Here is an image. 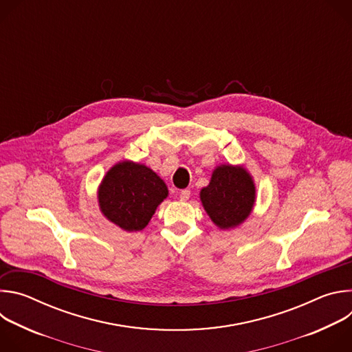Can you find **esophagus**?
<instances>
[{"label": "esophagus", "mask_w": 352, "mask_h": 352, "mask_svg": "<svg viewBox=\"0 0 352 352\" xmlns=\"http://www.w3.org/2000/svg\"><path fill=\"white\" fill-rule=\"evenodd\" d=\"M189 196H190V190L189 189H184V190L179 192V199L182 200V202H186V200L189 199Z\"/></svg>", "instance_id": "34e87169"}]
</instances>
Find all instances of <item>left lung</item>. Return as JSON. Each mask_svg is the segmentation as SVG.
<instances>
[{
	"mask_svg": "<svg viewBox=\"0 0 352 352\" xmlns=\"http://www.w3.org/2000/svg\"><path fill=\"white\" fill-rule=\"evenodd\" d=\"M199 197L210 220L220 230H231L252 213L256 186L243 166L220 164L213 170L209 185L200 189Z\"/></svg>",
	"mask_w": 352,
	"mask_h": 352,
	"instance_id": "obj_1",
	"label": "left lung"
}]
</instances>
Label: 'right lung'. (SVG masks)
Wrapping results in <instances>:
<instances>
[{
    "label": "right lung",
    "instance_id": "add662e5",
    "mask_svg": "<svg viewBox=\"0 0 352 352\" xmlns=\"http://www.w3.org/2000/svg\"><path fill=\"white\" fill-rule=\"evenodd\" d=\"M168 196L166 182L150 167L122 160L103 177L97 189L102 214L124 231H142Z\"/></svg>",
    "mask_w": 352,
    "mask_h": 352
}]
</instances>
